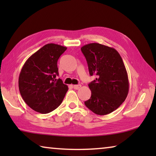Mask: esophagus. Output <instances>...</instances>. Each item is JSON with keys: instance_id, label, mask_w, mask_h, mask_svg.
Listing matches in <instances>:
<instances>
[{"instance_id": "obj_1", "label": "esophagus", "mask_w": 156, "mask_h": 156, "mask_svg": "<svg viewBox=\"0 0 156 156\" xmlns=\"http://www.w3.org/2000/svg\"><path fill=\"white\" fill-rule=\"evenodd\" d=\"M73 87L74 89H79L81 87L80 84H75V85L73 86Z\"/></svg>"}]
</instances>
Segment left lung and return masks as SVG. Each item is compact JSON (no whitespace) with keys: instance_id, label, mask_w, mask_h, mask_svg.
I'll use <instances>...</instances> for the list:
<instances>
[{"instance_id":"8db88e82","label":"left lung","mask_w":156,"mask_h":156,"mask_svg":"<svg viewBox=\"0 0 156 156\" xmlns=\"http://www.w3.org/2000/svg\"><path fill=\"white\" fill-rule=\"evenodd\" d=\"M87 60L89 74L96 80L89 84L91 98L84 102L97 115H107L117 109L129 93L127 72L120 55L114 48L99 43L81 47Z\"/></svg>"}]
</instances>
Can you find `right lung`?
<instances>
[{
	"label": "right lung",
	"mask_w": 156,
	"mask_h": 156,
	"mask_svg": "<svg viewBox=\"0 0 156 156\" xmlns=\"http://www.w3.org/2000/svg\"><path fill=\"white\" fill-rule=\"evenodd\" d=\"M67 47L49 43L26 60L18 78L21 96L31 109L48 113L62 103L68 87L58 76V60Z\"/></svg>",
	"instance_id": "obj_1"
}]
</instances>
